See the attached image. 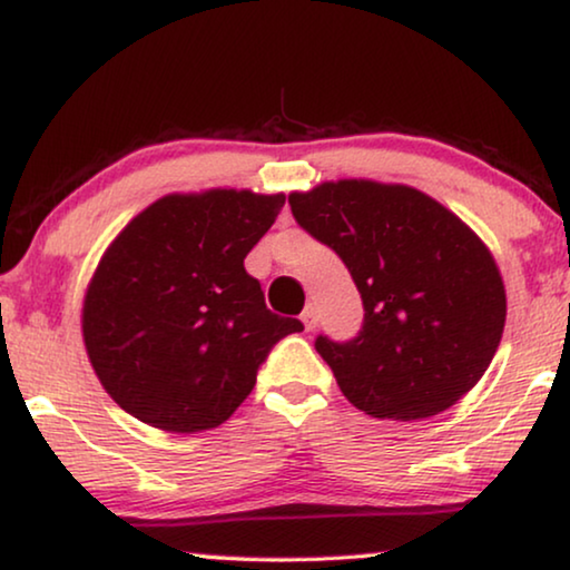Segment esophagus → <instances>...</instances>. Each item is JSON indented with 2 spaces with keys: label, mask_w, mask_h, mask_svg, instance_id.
Masks as SVG:
<instances>
[{
  "label": "esophagus",
  "mask_w": 570,
  "mask_h": 570,
  "mask_svg": "<svg viewBox=\"0 0 570 570\" xmlns=\"http://www.w3.org/2000/svg\"><path fill=\"white\" fill-rule=\"evenodd\" d=\"M301 322H303V326H306L308 332L314 330L316 322H318V316H316V308H314V306H306V308H303V314H301Z\"/></svg>",
  "instance_id": "1"
}]
</instances>
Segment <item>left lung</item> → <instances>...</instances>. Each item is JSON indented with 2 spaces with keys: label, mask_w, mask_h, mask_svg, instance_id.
<instances>
[{
  "label": "left lung",
  "mask_w": 570,
  "mask_h": 570,
  "mask_svg": "<svg viewBox=\"0 0 570 570\" xmlns=\"http://www.w3.org/2000/svg\"><path fill=\"white\" fill-rule=\"evenodd\" d=\"M287 202L295 223L345 262L363 298L357 337H316L342 394L381 420H423L462 400L505 324L501 272L472 228L402 184L345 178Z\"/></svg>",
  "instance_id": "1"
}]
</instances>
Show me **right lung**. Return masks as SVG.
Listing matches in <instances>:
<instances>
[{
    "mask_svg": "<svg viewBox=\"0 0 570 570\" xmlns=\"http://www.w3.org/2000/svg\"><path fill=\"white\" fill-rule=\"evenodd\" d=\"M285 194H168L142 209L92 275L82 337L114 402L170 433L209 431L252 394L259 365L298 318L272 314L246 254Z\"/></svg>",
    "mask_w": 570,
    "mask_h": 570,
    "instance_id": "add662e5",
    "label": "right lung"
}]
</instances>
